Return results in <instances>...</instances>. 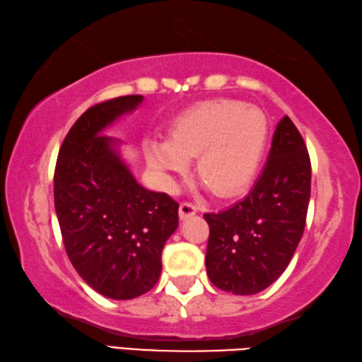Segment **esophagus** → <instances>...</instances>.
<instances>
[{
	"instance_id": "esophagus-1",
	"label": "esophagus",
	"mask_w": 362,
	"mask_h": 362,
	"mask_svg": "<svg viewBox=\"0 0 362 362\" xmlns=\"http://www.w3.org/2000/svg\"><path fill=\"white\" fill-rule=\"evenodd\" d=\"M196 211H198V207H196L193 203H180L179 206V216L182 220L193 217Z\"/></svg>"
}]
</instances>
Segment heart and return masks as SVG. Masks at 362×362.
Returning <instances> with one entry per match:
<instances>
[{
    "instance_id": "1",
    "label": "heart",
    "mask_w": 362,
    "mask_h": 362,
    "mask_svg": "<svg viewBox=\"0 0 362 362\" xmlns=\"http://www.w3.org/2000/svg\"><path fill=\"white\" fill-rule=\"evenodd\" d=\"M269 140V119L240 100H206L174 121L170 139L155 137L146 158L164 185L196 159L201 182L218 198L241 193L259 170Z\"/></svg>"
}]
</instances>
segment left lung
Wrapping results in <instances>:
<instances>
[{"label":"left lung","mask_w":362,"mask_h":362,"mask_svg":"<svg viewBox=\"0 0 362 362\" xmlns=\"http://www.w3.org/2000/svg\"><path fill=\"white\" fill-rule=\"evenodd\" d=\"M310 193L308 150L296 124L284 116L250 193L228 209L204 214L211 283L236 296H252L273 284L302 240Z\"/></svg>","instance_id":"8db88e82"}]
</instances>
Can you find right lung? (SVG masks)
<instances>
[{"label":"right lung","instance_id":"right-lung-1","mask_svg":"<svg viewBox=\"0 0 362 362\" xmlns=\"http://www.w3.org/2000/svg\"><path fill=\"white\" fill-rule=\"evenodd\" d=\"M142 95L105 100L79 116L60 146L54 204L66 255L94 291L115 300L148 292L161 276V252L179 225V204L144 188L103 129Z\"/></svg>","mask_w":362,"mask_h":362}]
</instances>
